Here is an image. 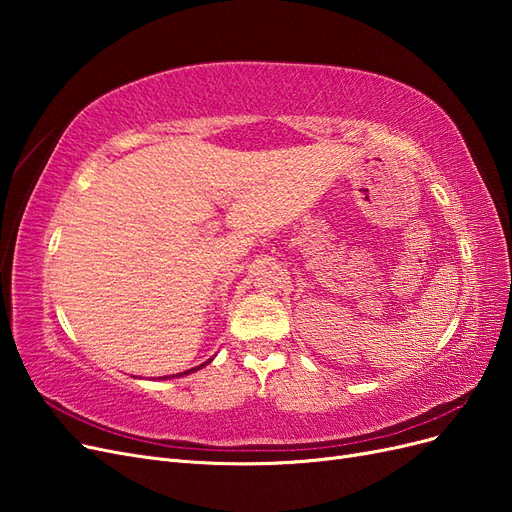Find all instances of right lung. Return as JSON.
Listing matches in <instances>:
<instances>
[{
	"mask_svg": "<svg viewBox=\"0 0 512 512\" xmlns=\"http://www.w3.org/2000/svg\"><path fill=\"white\" fill-rule=\"evenodd\" d=\"M211 361H213V359L205 361L203 365H198V367H192V369H188V371H183V374H179V376H188V374H194V371H198V369H203V367H205L207 363H211ZM179 376H177V378H179ZM168 378H175V376H164V380H168Z\"/></svg>",
	"mask_w": 512,
	"mask_h": 512,
	"instance_id": "obj_1",
	"label": "right lung"
}]
</instances>
